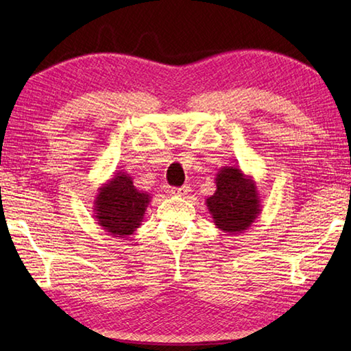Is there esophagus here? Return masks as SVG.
I'll use <instances>...</instances> for the list:
<instances>
[{
	"mask_svg": "<svg viewBox=\"0 0 351 351\" xmlns=\"http://www.w3.org/2000/svg\"><path fill=\"white\" fill-rule=\"evenodd\" d=\"M191 190H190V185H182V187H173L170 189V195L171 196H185L189 195Z\"/></svg>",
	"mask_w": 351,
	"mask_h": 351,
	"instance_id": "34e87169",
	"label": "esophagus"
}]
</instances>
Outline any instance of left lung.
Returning <instances> with one entry per match:
<instances>
[{
    "label": "left lung",
    "mask_w": 351,
    "mask_h": 351,
    "mask_svg": "<svg viewBox=\"0 0 351 351\" xmlns=\"http://www.w3.org/2000/svg\"><path fill=\"white\" fill-rule=\"evenodd\" d=\"M215 185L217 190L205 200L214 225L232 235L245 232L263 211L256 181L240 167L225 166L215 175Z\"/></svg>",
    "instance_id": "obj_1"
}]
</instances>
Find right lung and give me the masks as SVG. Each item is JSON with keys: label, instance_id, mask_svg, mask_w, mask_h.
<instances>
[{"label": "right lung", "instance_id": "right-lung-1", "mask_svg": "<svg viewBox=\"0 0 351 351\" xmlns=\"http://www.w3.org/2000/svg\"><path fill=\"white\" fill-rule=\"evenodd\" d=\"M151 195L134 187L132 178L117 171L102 184L93 200V217L110 235L125 238L140 228Z\"/></svg>", "mask_w": 351, "mask_h": 351}]
</instances>
